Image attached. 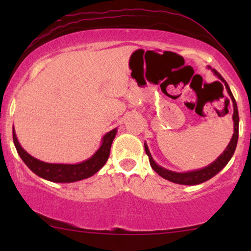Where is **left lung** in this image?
Returning <instances> with one entry per match:
<instances>
[{"label":"left lung","instance_id":"left-lung-1","mask_svg":"<svg viewBox=\"0 0 251 251\" xmlns=\"http://www.w3.org/2000/svg\"><path fill=\"white\" fill-rule=\"evenodd\" d=\"M214 73H215V75H217L218 78H221V80L225 83V87H226V89H227L229 98H231V100L233 102V109H234V113H233V121H234V133H233L231 142H229V144L227 145V147H226V150L224 151V152H223L222 155L219 156L218 159L215 161V162H212L210 166L205 167V168H203V169L191 171V173H183V174L174 173V171L163 169L162 167L157 166V164L153 161L152 156H151V154H150V151H149V149H147V145L145 144V152H146L147 155H149L151 167H152L153 170L155 171V173L159 174L161 177H163L164 179H168V180L173 181V183L181 184V185H198V184H201V183H203V181H207V180L210 179V178L214 177L215 175H217L219 171H221L223 168H224L226 164L228 163V161L231 160L233 154H234V151L236 149V144H238V138H239L238 106H236L235 99H234V97H233L232 92H231V90H229L228 84L226 83L224 77H223L222 75L219 74L216 70H214ZM227 100L229 102L228 98H227Z\"/></svg>","mask_w":251,"mask_h":251}]
</instances>
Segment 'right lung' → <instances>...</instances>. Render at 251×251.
<instances>
[{
    "label": "right lung",
    "instance_id": "1",
    "mask_svg": "<svg viewBox=\"0 0 251 251\" xmlns=\"http://www.w3.org/2000/svg\"><path fill=\"white\" fill-rule=\"evenodd\" d=\"M12 133L13 143H15L17 152H18L19 156L22 157V160L25 162L26 166L34 174L41 178H43V179L53 181V183H73V181H77L81 179H85L88 177H91L92 175H95L104 166L109 156L113 139H114L116 135V129H113L112 131L106 133L104 138H102L100 149L90 159L77 164H54L42 162V161L29 155L20 146L18 139L16 137L15 130H13Z\"/></svg>",
    "mask_w": 251,
    "mask_h": 251
}]
</instances>
